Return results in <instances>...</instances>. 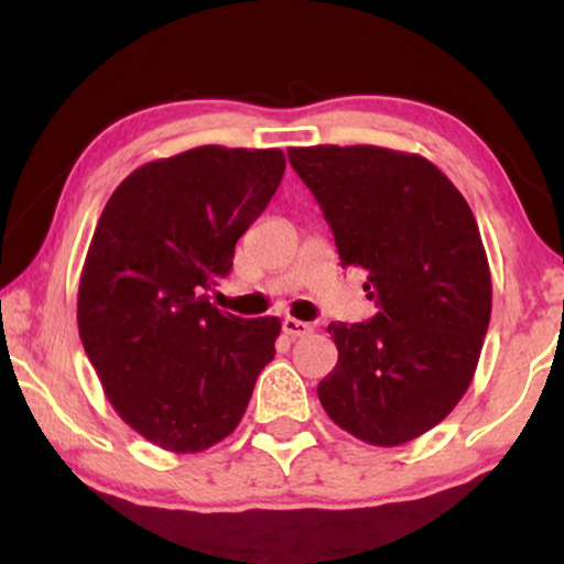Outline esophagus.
Listing matches in <instances>:
<instances>
[{
  "label": "esophagus",
  "instance_id": "34e87169",
  "mask_svg": "<svg viewBox=\"0 0 564 564\" xmlns=\"http://www.w3.org/2000/svg\"><path fill=\"white\" fill-rule=\"evenodd\" d=\"M282 330L288 334L290 338H300V336H307L313 330L311 323L305 321H297V318H284L282 321Z\"/></svg>",
  "mask_w": 564,
  "mask_h": 564
}]
</instances>
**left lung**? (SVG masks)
Returning <instances> with one entry per match:
<instances>
[{"label": "left lung", "instance_id": "left-lung-1", "mask_svg": "<svg viewBox=\"0 0 564 564\" xmlns=\"http://www.w3.org/2000/svg\"><path fill=\"white\" fill-rule=\"evenodd\" d=\"M318 199L341 267L367 272L377 315L330 323L338 361L318 384L328 419L372 446L413 442L473 382L490 323L488 253L467 199L419 153L288 149Z\"/></svg>", "mask_w": 564, "mask_h": 564}]
</instances>
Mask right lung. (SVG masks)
Segmentation results:
<instances>
[{
    "label": "right lung",
    "instance_id": "obj_1",
    "mask_svg": "<svg viewBox=\"0 0 564 564\" xmlns=\"http://www.w3.org/2000/svg\"><path fill=\"white\" fill-rule=\"evenodd\" d=\"M280 149L199 145L138 166L107 199L84 259L76 323L115 413L174 454L241 423L282 323L207 303L236 241L284 174Z\"/></svg>",
    "mask_w": 564,
    "mask_h": 564
}]
</instances>
